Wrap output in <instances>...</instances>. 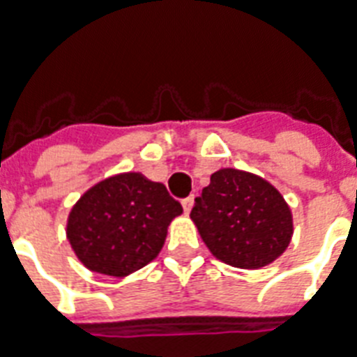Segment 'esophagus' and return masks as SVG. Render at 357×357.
Listing matches in <instances>:
<instances>
[{
    "label": "esophagus",
    "instance_id": "obj_1",
    "mask_svg": "<svg viewBox=\"0 0 357 357\" xmlns=\"http://www.w3.org/2000/svg\"><path fill=\"white\" fill-rule=\"evenodd\" d=\"M192 204H195V195L187 196V198H183V200H181V206H183V211L187 213V215H189L190 209H192Z\"/></svg>",
    "mask_w": 357,
    "mask_h": 357
}]
</instances>
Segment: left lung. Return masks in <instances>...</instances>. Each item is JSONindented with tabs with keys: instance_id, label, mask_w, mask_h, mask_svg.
<instances>
[{
	"instance_id": "8db88e82",
	"label": "left lung",
	"mask_w": 357,
	"mask_h": 357,
	"mask_svg": "<svg viewBox=\"0 0 357 357\" xmlns=\"http://www.w3.org/2000/svg\"><path fill=\"white\" fill-rule=\"evenodd\" d=\"M190 218L217 259L257 271L287 250L293 213L282 192L261 176L220 168L195 200Z\"/></svg>"
}]
</instances>
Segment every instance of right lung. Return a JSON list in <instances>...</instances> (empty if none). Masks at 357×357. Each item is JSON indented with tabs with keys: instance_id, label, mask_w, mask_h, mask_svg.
<instances>
[{
	"instance_id": "1",
	"label": "right lung",
	"mask_w": 357,
	"mask_h": 357,
	"mask_svg": "<svg viewBox=\"0 0 357 357\" xmlns=\"http://www.w3.org/2000/svg\"><path fill=\"white\" fill-rule=\"evenodd\" d=\"M181 213L162 183L140 172L114 174L75 202L66 238L89 271L126 278L155 259Z\"/></svg>"
}]
</instances>
